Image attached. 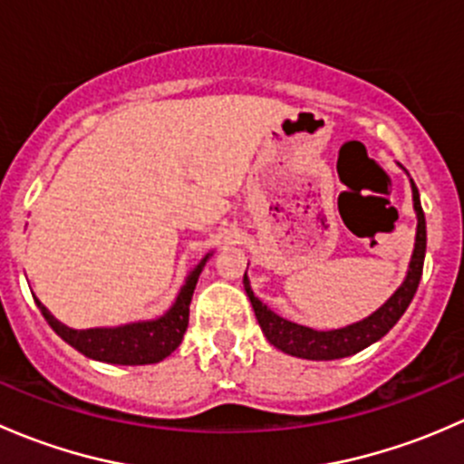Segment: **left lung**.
<instances>
[{"label":"left lung","mask_w":464,"mask_h":464,"mask_svg":"<svg viewBox=\"0 0 464 464\" xmlns=\"http://www.w3.org/2000/svg\"><path fill=\"white\" fill-rule=\"evenodd\" d=\"M411 190H413V210L415 218H418V228H415V245L413 254H411L409 271H406L404 283L395 289V294L366 319L350 323L345 327H336V330H314V327L298 325V323L276 314L256 296L245 271V292L249 296L251 305H254L262 334L266 336V341L274 348L283 350L285 354H292V357L312 359V362H332V359H343L350 357V354L362 353L363 348H368V345L382 339L383 334H388V330L401 319V314H404L406 307L413 301L415 292H418L420 278H422L424 254H427V222H424V210L422 204H420L418 186L413 184V179H411Z\"/></svg>","instance_id":"obj_1"}]
</instances>
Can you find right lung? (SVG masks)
Segmentation results:
<instances>
[{
  "instance_id": "obj_1",
  "label": "right lung",
  "mask_w": 464,
  "mask_h": 464,
  "mask_svg": "<svg viewBox=\"0 0 464 464\" xmlns=\"http://www.w3.org/2000/svg\"><path fill=\"white\" fill-rule=\"evenodd\" d=\"M210 254H206L186 276L175 303L163 312L159 319L134 321L116 327H89V330H73L64 325L42 305L35 298V305L40 307L42 316L53 327L60 339L67 341L72 348L82 353L93 362L119 363V366H145V363H159L179 348L184 332L188 327V307L193 298L195 285L199 274L208 262Z\"/></svg>"
}]
</instances>
